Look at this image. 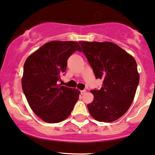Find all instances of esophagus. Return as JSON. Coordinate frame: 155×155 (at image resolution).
I'll use <instances>...</instances> for the list:
<instances>
[{
  "label": "esophagus",
  "mask_w": 155,
  "mask_h": 155,
  "mask_svg": "<svg viewBox=\"0 0 155 155\" xmlns=\"http://www.w3.org/2000/svg\"><path fill=\"white\" fill-rule=\"evenodd\" d=\"M86 92H87V90H86V89H84V90H81V95H84V94L86 93Z\"/></svg>",
  "instance_id": "34e87169"
}]
</instances>
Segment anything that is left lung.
<instances>
[{
  "label": "left lung",
  "instance_id": "obj_1",
  "mask_svg": "<svg viewBox=\"0 0 155 155\" xmlns=\"http://www.w3.org/2000/svg\"><path fill=\"white\" fill-rule=\"evenodd\" d=\"M96 79L103 80L93 89L89 112L97 121L111 122L127 112L134 101L140 76L134 58L112 42H79Z\"/></svg>",
  "mask_w": 155,
  "mask_h": 155
}]
</instances>
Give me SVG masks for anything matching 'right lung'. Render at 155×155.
<instances>
[{"label": "right lung", "mask_w": 155, "mask_h": 155, "mask_svg": "<svg viewBox=\"0 0 155 155\" xmlns=\"http://www.w3.org/2000/svg\"><path fill=\"white\" fill-rule=\"evenodd\" d=\"M76 51H81L78 42L53 41L32 54L24 65V93L32 110L48 123L68 118L79 98L78 89L58 85L68 57Z\"/></svg>", "instance_id": "1"}]
</instances>
